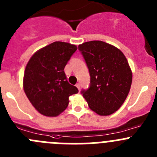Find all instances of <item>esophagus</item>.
I'll return each instance as SVG.
<instances>
[{"instance_id": "obj_1", "label": "esophagus", "mask_w": 157, "mask_h": 157, "mask_svg": "<svg viewBox=\"0 0 157 157\" xmlns=\"http://www.w3.org/2000/svg\"><path fill=\"white\" fill-rule=\"evenodd\" d=\"M75 86L78 88V90H80V84H79V83H77V84L75 85Z\"/></svg>"}]
</instances>
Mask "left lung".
<instances>
[{
  "mask_svg": "<svg viewBox=\"0 0 157 157\" xmlns=\"http://www.w3.org/2000/svg\"><path fill=\"white\" fill-rule=\"evenodd\" d=\"M78 50L90 75V86L81 93L97 114H113L130 90L132 75L127 59L119 49L102 41L85 42L78 45Z\"/></svg>",
  "mask_w": 157,
  "mask_h": 157,
  "instance_id": "8db88e82",
  "label": "left lung"
}]
</instances>
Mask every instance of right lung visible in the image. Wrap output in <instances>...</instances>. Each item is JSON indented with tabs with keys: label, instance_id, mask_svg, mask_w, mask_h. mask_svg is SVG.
Here are the masks:
<instances>
[{
	"label": "right lung",
	"instance_id": "add662e5",
	"mask_svg": "<svg viewBox=\"0 0 157 157\" xmlns=\"http://www.w3.org/2000/svg\"><path fill=\"white\" fill-rule=\"evenodd\" d=\"M75 44L55 41L35 52L26 65L23 86L25 94L38 112L57 116L67 108L70 95L78 92L69 84L64 71Z\"/></svg>",
	"mask_w": 157,
	"mask_h": 157
}]
</instances>
